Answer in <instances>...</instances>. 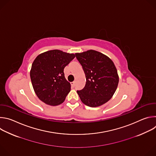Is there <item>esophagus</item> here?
Wrapping results in <instances>:
<instances>
[{
	"label": "esophagus",
	"mask_w": 156,
	"mask_h": 156,
	"mask_svg": "<svg viewBox=\"0 0 156 156\" xmlns=\"http://www.w3.org/2000/svg\"><path fill=\"white\" fill-rule=\"evenodd\" d=\"M75 81L71 83V85H72V87H74V86H75Z\"/></svg>",
	"instance_id": "1"
}]
</instances>
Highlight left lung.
<instances>
[{
	"label": "left lung",
	"instance_id": "left-lung-1",
	"mask_svg": "<svg viewBox=\"0 0 156 156\" xmlns=\"http://www.w3.org/2000/svg\"><path fill=\"white\" fill-rule=\"evenodd\" d=\"M86 76V84L77 93L82 102L91 107L106 103L115 93L119 84L115 66L109 57L94 51L76 53Z\"/></svg>",
	"mask_w": 156,
	"mask_h": 156
}]
</instances>
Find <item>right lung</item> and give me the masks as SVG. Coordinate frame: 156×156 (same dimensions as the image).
Returning <instances> with one entry per match:
<instances>
[{"label": "right lung", "mask_w": 156, "mask_h": 156, "mask_svg": "<svg viewBox=\"0 0 156 156\" xmlns=\"http://www.w3.org/2000/svg\"><path fill=\"white\" fill-rule=\"evenodd\" d=\"M75 57L73 54L52 50L39 54L34 59L30 78L34 92L41 101L53 106L63 102L71 90L63 70Z\"/></svg>", "instance_id": "obj_1"}]
</instances>
